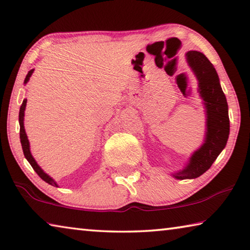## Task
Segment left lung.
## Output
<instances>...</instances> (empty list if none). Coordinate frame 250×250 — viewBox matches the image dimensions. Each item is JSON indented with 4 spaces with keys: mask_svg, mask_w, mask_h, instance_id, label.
Listing matches in <instances>:
<instances>
[{
    "mask_svg": "<svg viewBox=\"0 0 250 250\" xmlns=\"http://www.w3.org/2000/svg\"><path fill=\"white\" fill-rule=\"evenodd\" d=\"M186 59L198 80V91L206 109L205 142L190 157L186 167L172 176L176 179H195L211 167L223 151L229 137L228 104L220 86L219 77L211 62L198 51H189Z\"/></svg>",
    "mask_w": 250,
    "mask_h": 250,
    "instance_id": "left-lung-1",
    "label": "left lung"
}]
</instances>
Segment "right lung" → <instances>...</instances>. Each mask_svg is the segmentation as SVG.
<instances>
[{
    "label": "right lung",
    "instance_id": "1",
    "mask_svg": "<svg viewBox=\"0 0 250 250\" xmlns=\"http://www.w3.org/2000/svg\"><path fill=\"white\" fill-rule=\"evenodd\" d=\"M34 70L29 71V73L26 74L24 83H27V81L30 80V77L32 75ZM25 106H26V99H24L22 102L21 108H20V113H19V122H20V139H21V145H22V149H23V153H24V157L26 158V160L30 162V165L32 166V168L34 169V171L38 173L39 177L41 178L42 180H44L47 184L51 186H54V187H59L57 182H55L52 178H51L49 175L43 171L41 167L37 164L34 158L32 157L30 151V142L29 139H27V136L25 133V129H24V111H25Z\"/></svg>",
    "mask_w": 250,
    "mask_h": 250
}]
</instances>
